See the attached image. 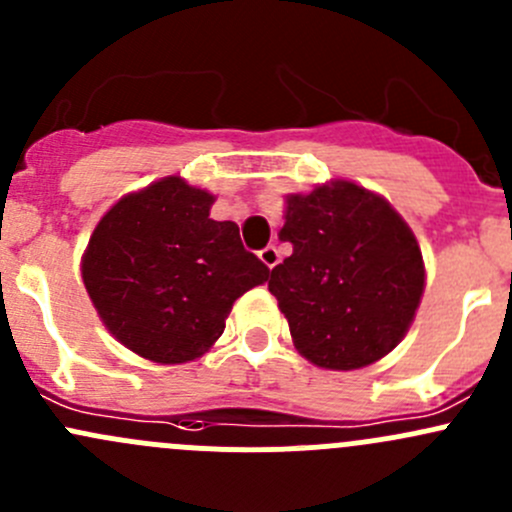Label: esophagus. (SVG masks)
<instances>
[{"label":"esophagus","instance_id":"1","mask_svg":"<svg viewBox=\"0 0 512 512\" xmlns=\"http://www.w3.org/2000/svg\"><path fill=\"white\" fill-rule=\"evenodd\" d=\"M260 260L272 270V267L280 265V250L275 245H267L265 250H260Z\"/></svg>","mask_w":512,"mask_h":512}]
</instances>
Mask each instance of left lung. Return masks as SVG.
<instances>
[{
  "instance_id": "left-lung-1",
  "label": "left lung",
  "mask_w": 512,
  "mask_h": 512,
  "mask_svg": "<svg viewBox=\"0 0 512 512\" xmlns=\"http://www.w3.org/2000/svg\"><path fill=\"white\" fill-rule=\"evenodd\" d=\"M280 237L292 255L272 270L270 292L304 359L354 371L396 349L426 267L414 230L384 195L344 178L289 193Z\"/></svg>"
}]
</instances>
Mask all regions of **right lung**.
Here are the masks:
<instances>
[{
	"label": "right lung",
	"instance_id": "right-lung-1",
	"mask_svg": "<svg viewBox=\"0 0 512 512\" xmlns=\"http://www.w3.org/2000/svg\"><path fill=\"white\" fill-rule=\"evenodd\" d=\"M215 195L168 175L123 195L98 220L81 277L116 342L156 364L213 349L232 304L270 270L242 247L240 227L213 220Z\"/></svg>",
	"mask_w": 512,
	"mask_h": 512
}]
</instances>
